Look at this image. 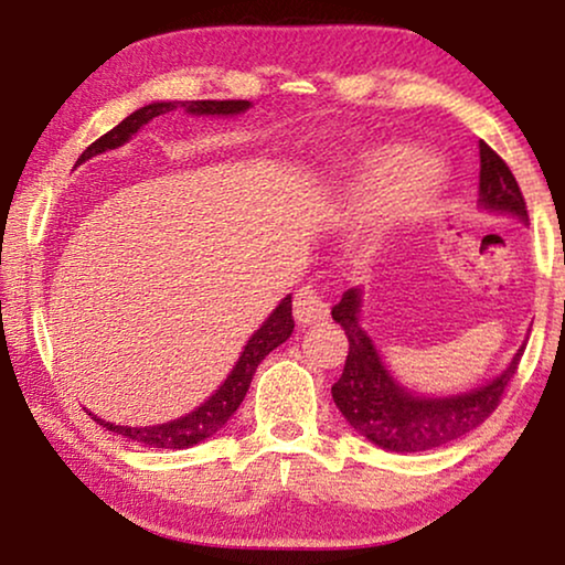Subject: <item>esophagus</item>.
<instances>
[{"label": "esophagus", "instance_id": "1", "mask_svg": "<svg viewBox=\"0 0 565 565\" xmlns=\"http://www.w3.org/2000/svg\"><path fill=\"white\" fill-rule=\"evenodd\" d=\"M296 308H292V313H296V321L298 323H316V321H323L329 316V300L323 296L321 290H316L313 285H306V288H300L296 292Z\"/></svg>", "mask_w": 565, "mask_h": 565}]
</instances>
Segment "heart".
<instances>
[{
  "instance_id": "b5f03b06",
  "label": "heart",
  "mask_w": 565,
  "mask_h": 565,
  "mask_svg": "<svg viewBox=\"0 0 565 565\" xmlns=\"http://www.w3.org/2000/svg\"><path fill=\"white\" fill-rule=\"evenodd\" d=\"M439 190V169L419 149L404 143L373 146L358 161L350 203L367 205L385 195L393 221H419L431 211Z\"/></svg>"
}]
</instances>
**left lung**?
Here are the masks:
<instances>
[{"label":"left lung","mask_w":565,"mask_h":565,"mask_svg":"<svg viewBox=\"0 0 565 565\" xmlns=\"http://www.w3.org/2000/svg\"><path fill=\"white\" fill-rule=\"evenodd\" d=\"M481 149V182H478V203L486 211H497L530 221L522 190L516 184L507 161L489 143H478ZM360 288L347 290L342 300L331 308V319L344 329L350 352H347L342 377L331 385V396L344 419L367 437L370 443L388 452H424L443 447L489 419L501 404L509 381L520 367L524 344L509 362L499 377H493L481 388H473L460 396L427 398L414 396L401 388L385 370L373 339L360 327Z\"/></svg>","instance_id":"8db88e82"}]
</instances>
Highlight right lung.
Wrapping results in <instances>:
<instances>
[{
    "label": "right lung",
    "instance_id": "1",
    "mask_svg": "<svg viewBox=\"0 0 565 565\" xmlns=\"http://www.w3.org/2000/svg\"><path fill=\"white\" fill-rule=\"evenodd\" d=\"M177 107H182V110H188L190 115H238L249 107V103H246V99L151 103V105L141 107V110L130 113L126 120L118 122L113 130H107L105 136H99L92 146H87L76 164L97 157V153L118 149V146L126 143L130 136L138 134L146 122L159 118V115H164V113H172V110H177ZM292 327H296V321H292V300L288 296L280 300V306H277L273 313H269V319L262 323L257 331H254L252 339L244 347L242 358H238V362L234 365V370H231V375L226 377V381H223L221 388L215 391L213 396L205 401V404H200L195 412H190L188 416H180V419L167 422V424H157V427H120V424L103 422V419H97V416H95V422L103 424L105 429L115 431V435L128 437L130 443L143 445V447L184 450V447L203 443V439L213 437L215 431H218L223 424L234 416L236 408L242 406L246 391H249V385H252L254 370H257L259 362L265 360L267 354L275 350V347H280L285 339L292 334Z\"/></svg>",
    "mask_w": 565,
    "mask_h": 565
}]
</instances>
